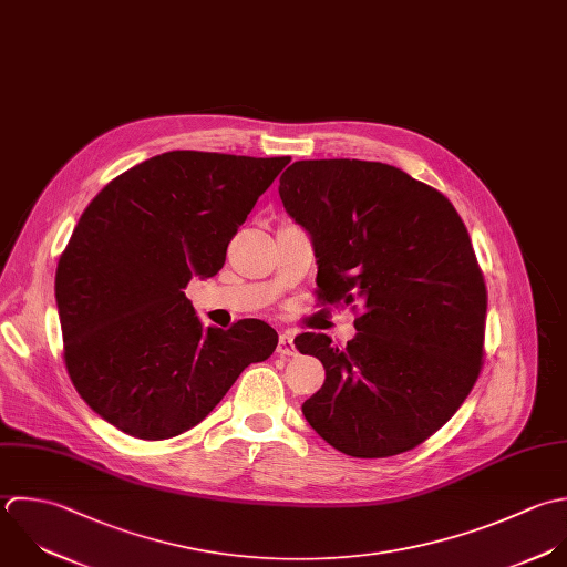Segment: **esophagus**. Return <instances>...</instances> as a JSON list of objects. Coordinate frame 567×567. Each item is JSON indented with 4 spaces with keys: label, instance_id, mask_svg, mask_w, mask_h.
<instances>
[{
    "label": "esophagus",
    "instance_id": "34e87169",
    "mask_svg": "<svg viewBox=\"0 0 567 567\" xmlns=\"http://www.w3.org/2000/svg\"><path fill=\"white\" fill-rule=\"evenodd\" d=\"M276 353L278 355H282V358H291V355H296L298 351H296V344H293V336L291 333H280V338H278V349H276Z\"/></svg>",
    "mask_w": 567,
    "mask_h": 567
}]
</instances>
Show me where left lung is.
I'll use <instances>...</instances> for the list:
<instances>
[{"label":"left lung","instance_id":"1","mask_svg":"<svg viewBox=\"0 0 567 567\" xmlns=\"http://www.w3.org/2000/svg\"><path fill=\"white\" fill-rule=\"evenodd\" d=\"M278 192L313 240L322 305L360 309L347 349L296 338L327 371L305 420L360 460L420 446L482 371L488 298L466 225L444 194L375 161H296Z\"/></svg>","mask_w":567,"mask_h":567}]
</instances>
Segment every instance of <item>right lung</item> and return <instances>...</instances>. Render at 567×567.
<instances>
[{"mask_svg":"<svg viewBox=\"0 0 567 567\" xmlns=\"http://www.w3.org/2000/svg\"><path fill=\"white\" fill-rule=\"evenodd\" d=\"M289 156L174 150L110 181L63 249L54 298L68 375L83 402L138 440H169L267 360L262 320L203 327L185 287L225 265L229 240Z\"/></svg>","mask_w":567,"mask_h":567,"instance_id":"add662e5","label":"right lung"}]
</instances>
